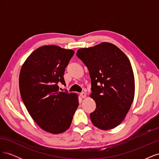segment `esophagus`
<instances>
[{"mask_svg": "<svg viewBox=\"0 0 159 159\" xmlns=\"http://www.w3.org/2000/svg\"><path fill=\"white\" fill-rule=\"evenodd\" d=\"M80 96L82 98H85V97H86V93H85V92H81V93H80Z\"/></svg>", "mask_w": 159, "mask_h": 159, "instance_id": "1", "label": "esophagus"}]
</instances>
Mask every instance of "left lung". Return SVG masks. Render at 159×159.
<instances>
[{"label": "left lung", "instance_id": "8db88e82", "mask_svg": "<svg viewBox=\"0 0 159 159\" xmlns=\"http://www.w3.org/2000/svg\"><path fill=\"white\" fill-rule=\"evenodd\" d=\"M76 56L87 66L91 78L90 97L96 103L90 119L102 130L116 127L125 117L134 95V78L127 56L116 46L102 42L80 48Z\"/></svg>", "mask_w": 159, "mask_h": 159}]
</instances>
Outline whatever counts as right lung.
<instances>
[{"label":"right lung","instance_id":"add662e5","mask_svg":"<svg viewBox=\"0 0 159 159\" xmlns=\"http://www.w3.org/2000/svg\"><path fill=\"white\" fill-rule=\"evenodd\" d=\"M74 51L57 46H43L23 64L19 75L22 99L36 124L45 131L61 133L71 125L79 105L78 95L60 91L66 85L65 69Z\"/></svg>","mask_w":159,"mask_h":159}]
</instances>
